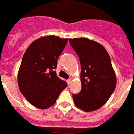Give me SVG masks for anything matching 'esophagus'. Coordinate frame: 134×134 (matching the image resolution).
Listing matches in <instances>:
<instances>
[{
    "label": "esophagus",
    "instance_id": "obj_1",
    "mask_svg": "<svg viewBox=\"0 0 134 134\" xmlns=\"http://www.w3.org/2000/svg\"><path fill=\"white\" fill-rule=\"evenodd\" d=\"M71 79H68V80H67V83H68V84H71Z\"/></svg>",
    "mask_w": 134,
    "mask_h": 134
}]
</instances>
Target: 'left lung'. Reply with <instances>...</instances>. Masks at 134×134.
Returning a JSON list of instances; mask_svg holds the SVG:
<instances>
[{"mask_svg":"<svg viewBox=\"0 0 134 134\" xmlns=\"http://www.w3.org/2000/svg\"><path fill=\"white\" fill-rule=\"evenodd\" d=\"M81 63V90L73 94L75 105L91 112L105 105L116 87V76L105 47L87 38L69 39Z\"/></svg>","mask_w":134,"mask_h":134,"instance_id":"1","label":"left lung"}]
</instances>
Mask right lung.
<instances>
[{
	"label": "right lung",
	"mask_w": 134,
	"mask_h": 134,
	"mask_svg": "<svg viewBox=\"0 0 134 134\" xmlns=\"http://www.w3.org/2000/svg\"><path fill=\"white\" fill-rule=\"evenodd\" d=\"M68 40L53 35L42 37L24 53L18 72V85L28 102L39 109L53 106L68 86L55 71Z\"/></svg>",
	"instance_id": "obj_1"
}]
</instances>
